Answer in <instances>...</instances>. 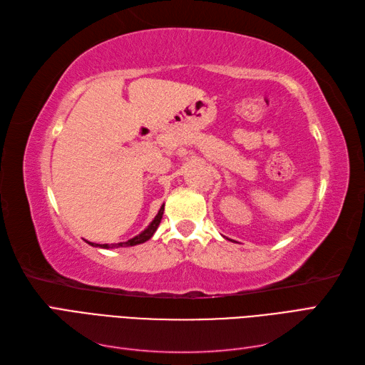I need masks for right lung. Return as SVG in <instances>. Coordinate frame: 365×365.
I'll list each match as a JSON object with an SVG mask.
<instances>
[{
    "label": "right lung",
    "instance_id": "right-lung-1",
    "mask_svg": "<svg viewBox=\"0 0 365 365\" xmlns=\"http://www.w3.org/2000/svg\"><path fill=\"white\" fill-rule=\"evenodd\" d=\"M163 213H164V204L161 205V208H160V212H158V215L153 217V220L152 222L148 225V228H145V231H141V233L138 235V236H135V237H132V239H129V240H126V242H120V244H103V245H101V244H93V242H88V244H90L91 247H98V248H105V250H109V248H120V247H134V245H138V244H143V242H146V240H149L152 236H153V233H155L157 231V228H158V225H160V222H161V217H163Z\"/></svg>",
    "mask_w": 365,
    "mask_h": 365
}]
</instances>
